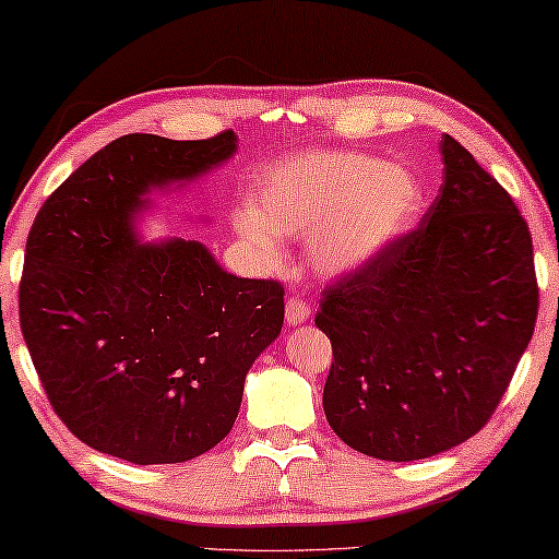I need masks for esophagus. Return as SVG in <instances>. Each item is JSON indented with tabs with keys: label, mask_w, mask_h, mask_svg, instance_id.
I'll return each instance as SVG.
<instances>
[{
	"label": "esophagus",
	"mask_w": 559,
	"mask_h": 559,
	"mask_svg": "<svg viewBox=\"0 0 559 559\" xmlns=\"http://www.w3.org/2000/svg\"><path fill=\"white\" fill-rule=\"evenodd\" d=\"M309 317H312V307H309L305 299H301V297H289L287 299V307H285L287 324H292V326L305 324Z\"/></svg>",
	"instance_id": "1"
}]
</instances>
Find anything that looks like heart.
<instances>
[{
	"mask_svg": "<svg viewBox=\"0 0 559 559\" xmlns=\"http://www.w3.org/2000/svg\"><path fill=\"white\" fill-rule=\"evenodd\" d=\"M424 186L406 166L354 151H309L264 166L235 230L262 262L285 254V235H307L317 272L342 277L386 250L418 217Z\"/></svg>",
	"mask_w": 559,
	"mask_h": 559,
	"instance_id": "1",
	"label": "heart"
}]
</instances>
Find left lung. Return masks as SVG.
Listing matches in <instances>:
<instances>
[{
  "instance_id": "obj_1",
  "label": "left lung",
  "mask_w": 559,
  "mask_h": 559,
  "mask_svg": "<svg viewBox=\"0 0 559 559\" xmlns=\"http://www.w3.org/2000/svg\"><path fill=\"white\" fill-rule=\"evenodd\" d=\"M443 186L414 233L329 287L324 414L354 451L420 461L468 441L537 319L533 237L506 188L443 135Z\"/></svg>"
}]
</instances>
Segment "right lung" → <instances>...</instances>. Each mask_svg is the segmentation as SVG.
I'll list each match as a JSON object with an SVG mask.
<instances>
[{"label": "right lung", "mask_w": 559, "mask_h": 559, "mask_svg": "<svg viewBox=\"0 0 559 559\" xmlns=\"http://www.w3.org/2000/svg\"><path fill=\"white\" fill-rule=\"evenodd\" d=\"M237 151L153 133L116 139L61 182L26 240L20 322L57 416L98 453L182 463L230 433L245 377L277 340L285 289L225 272L198 240L145 242L155 190Z\"/></svg>", "instance_id": "right-lung-1"}]
</instances>
